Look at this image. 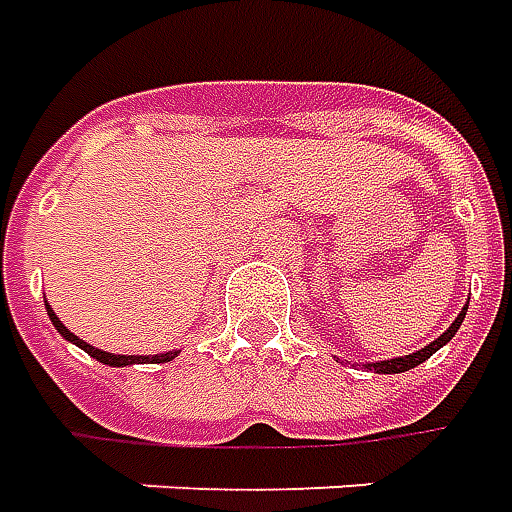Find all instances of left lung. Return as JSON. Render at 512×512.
<instances>
[{
    "label": "left lung",
    "mask_w": 512,
    "mask_h": 512,
    "mask_svg": "<svg viewBox=\"0 0 512 512\" xmlns=\"http://www.w3.org/2000/svg\"><path fill=\"white\" fill-rule=\"evenodd\" d=\"M463 318H466V307L460 310V316L452 321V327L443 332L438 341H432L430 346H424V349H418V352H413V355H405V357H393V360H380V363H371L368 368H374L377 374H399V371H410V368H416L418 363H424L427 357L435 355L438 349H441L443 343H449L452 338H455V332L460 330V324H463Z\"/></svg>",
    "instance_id": "left-lung-1"
}]
</instances>
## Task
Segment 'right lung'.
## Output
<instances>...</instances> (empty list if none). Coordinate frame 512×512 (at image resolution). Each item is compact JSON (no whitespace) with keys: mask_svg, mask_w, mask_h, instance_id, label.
<instances>
[{"mask_svg":"<svg viewBox=\"0 0 512 512\" xmlns=\"http://www.w3.org/2000/svg\"><path fill=\"white\" fill-rule=\"evenodd\" d=\"M46 310H49V318H52V324H55V327H57V332H60V335H63V338H66V341L77 343V346H80V349H85V352H88V355L96 357V360H99V363H105V366H130V363H146V360H157V363H169V360H174V355H177V352H166V355H155V357L110 355V352H102V349H94V346H91V343L80 341V338H77V335H74V332L66 330V327H63V324H60V318H57L55 313H52V307L46 305Z\"/></svg>","mask_w":512,"mask_h":512,"instance_id":"right-lung-1","label":"right lung"}]
</instances>
